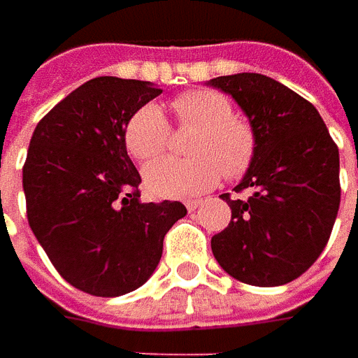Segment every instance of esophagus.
<instances>
[{
    "label": "esophagus",
    "instance_id": "obj_1",
    "mask_svg": "<svg viewBox=\"0 0 358 358\" xmlns=\"http://www.w3.org/2000/svg\"><path fill=\"white\" fill-rule=\"evenodd\" d=\"M203 205V201L201 199H195V201H187L185 203V207H187V211H195L197 207H201Z\"/></svg>",
    "mask_w": 358,
    "mask_h": 358
}]
</instances>
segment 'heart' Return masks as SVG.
<instances>
[{"instance_id":"heart-1","label":"heart","mask_w":358,"mask_h":358,"mask_svg":"<svg viewBox=\"0 0 358 358\" xmlns=\"http://www.w3.org/2000/svg\"><path fill=\"white\" fill-rule=\"evenodd\" d=\"M179 125L195 127L189 159H159L145 167V189L161 199L199 195L221 179L239 177L253 163L257 139L251 125L233 115V105L213 90L187 91L173 101ZM123 141L139 161L161 155L169 145V123L155 103L141 105L125 123Z\"/></svg>"}]
</instances>
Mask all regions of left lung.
<instances>
[{
  "label": "left lung",
  "mask_w": 358,
  "mask_h": 358,
  "mask_svg": "<svg viewBox=\"0 0 358 358\" xmlns=\"http://www.w3.org/2000/svg\"><path fill=\"white\" fill-rule=\"evenodd\" d=\"M209 87L235 99L255 131L253 163L221 199L231 223L211 239L217 263L255 287L295 281L323 253L341 203L338 149L323 117L287 85L261 73L215 77Z\"/></svg>",
  "instance_id": "8db88e82"
}]
</instances>
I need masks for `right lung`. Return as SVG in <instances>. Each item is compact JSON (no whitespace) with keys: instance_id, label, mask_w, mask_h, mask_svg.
Here are the masks:
<instances>
[{"instance_id":"add662e5","label":"right lung","mask_w":358,"mask_h":358,"mask_svg":"<svg viewBox=\"0 0 358 358\" xmlns=\"http://www.w3.org/2000/svg\"><path fill=\"white\" fill-rule=\"evenodd\" d=\"M161 95L151 81L95 77L35 127L23 165L27 221L69 285L95 296L139 289L157 268L163 237L187 209L143 203L127 155L129 117Z\"/></svg>"}]
</instances>
